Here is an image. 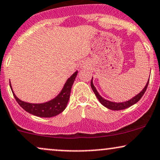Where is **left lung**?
Masks as SVG:
<instances>
[{"instance_id": "1", "label": "left lung", "mask_w": 160, "mask_h": 160, "mask_svg": "<svg viewBox=\"0 0 160 160\" xmlns=\"http://www.w3.org/2000/svg\"><path fill=\"white\" fill-rule=\"evenodd\" d=\"M148 82H149V80H148V81L147 82V84H146L145 87L143 88V90H142V91L140 92L139 94H138V95L135 96V97L132 98L131 100H130V101H126V102H123V103H115V102H111V101H107V100L103 98H102L101 96L99 95L98 92H97V90H96L95 86H94L93 83H92V81H91V87L92 88V90H93L94 93L95 94L96 97L98 98V99L99 100V101L101 102V103L102 105L104 106V107H107V108L112 109V110H122V109H127V108H128V107H131L132 105L135 104L136 103H137V102L142 98V97L143 96L144 94H145L146 89H147Z\"/></svg>"}]
</instances>
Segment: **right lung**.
<instances>
[{
  "label": "right lung",
  "mask_w": 160,
  "mask_h": 160,
  "mask_svg": "<svg viewBox=\"0 0 160 160\" xmlns=\"http://www.w3.org/2000/svg\"><path fill=\"white\" fill-rule=\"evenodd\" d=\"M78 72H76L74 74L72 75L70 78L68 79L66 82H65L64 87L59 95L52 101L48 102H46L44 103H38V104H35V103H26L21 100H19L16 96L15 95L14 92H12V87L10 88L12 89V94L14 95L15 100L18 102V103L25 111L30 114L36 115L38 117H42V118H51V117L56 116L61 113L66 107L67 103L70 98L71 89H72V85L74 83L75 78H76Z\"/></svg>",
  "instance_id": "1"
}]
</instances>
